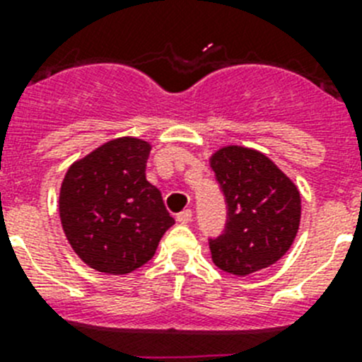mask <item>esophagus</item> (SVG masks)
Segmentation results:
<instances>
[{"mask_svg":"<svg viewBox=\"0 0 362 362\" xmlns=\"http://www.w3.org/2000/svg\"><path fill=\"white\" fill-rule=\"evenodd\" d=\"M175 219H177V223H181V225H188V223L192 221V210L187 209L183 210V212H179Z\"/></svg>","mask_w":362,"mask_h":362,"instance_id":"1","label":"esophagus"}]
</instances>
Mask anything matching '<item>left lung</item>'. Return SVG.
I'll return each mask as SVG.
<instances>
[{
	"label": "left lung",
	"instance_id": "left-lung-1",
	"mask_svg": "<svg viewBox=\"0 0 362 362\" xmlns=\"http://www.w3.org/2000/svg\"><path fill=\"white\" fill-rule=\"evenodd\" d=\"M228 219L210 239L212 261L233 276H248L276 264L290 250L300 223L296 183L263 152L228 145L210 156Z\"/></svg>",
	"mask_w": 362,
	"mask_h": 362
}]
</instances>
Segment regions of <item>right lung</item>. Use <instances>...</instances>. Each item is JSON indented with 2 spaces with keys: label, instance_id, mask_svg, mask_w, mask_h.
<instances>
[{
  "label": "right lung",
  "instance_id": "right-lung-1",
  "mask_svg": "<svg viewBox=\"0 0 362 362\" xmlns=\"http://www.w3.org/2000/svg\"><path fill=\"white\" fill-rule=\"evenodd\" d=\"M152 145L137 137L103 143L70 165L59 190V217L86 267L124 276L153 257L174 225L161 192L146 181Z\"/></svg>",
  "mask_w": 362,
  "mask_h": 362
}]
</instances>
